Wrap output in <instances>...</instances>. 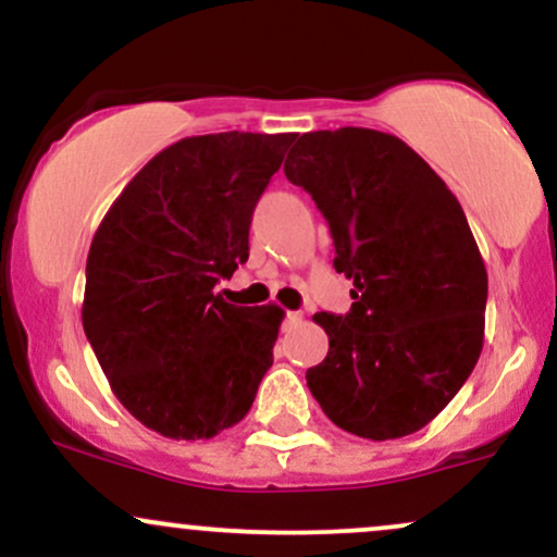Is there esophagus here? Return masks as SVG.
<instances>
[{"label": "esophagus", "instance_id": "esophagus-1", "mask_svg": "<svg viewBox=\"0 0 557 557\" xmlns=\"http://www.w3.org/2000/svg\"><path fill=\"white\" fill-rule=\"evenodd\" d=\"M301 320H304L301 311H288V314H285V322H288V325H298Z\"/></svg>", "mask_w": 557, "mask_h": 557}]
</instances>
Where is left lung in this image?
<instances>
[{"label": "left lung", "instance_id": "1", "mask_svg": "<svg viewBox=\"0 0 557 557\" xmlns=\"http://www.w3.org/2000/svg\"><path fill=\"white\" fill-rule=\"evenodd\" d=\"M285 176L327 219L351 311H320L330 348L307 386L354 436L386 442L431 423L484 346L486 267L462 206L399 137L344 126L293 145Z\"/></svg>", "mask_w": 557, "mask_h": 557}]
</instances>
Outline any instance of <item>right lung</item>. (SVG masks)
I'll use <instances>...</instances> for the list:
<instances>
[{
	"label": "right lung",
	"mask_w": 557,
	"mask_h": 557,
	"mask_svg": "<svg viewBox=\"0 0 557 557\" xmlns=\"http://www.w3.org/2000/svg\"><path fill=\"white\" fill-rule=\"evenodd\" d=\"M296 134L185 137L148 161L91 237L82 322L110 388L166 438L240 423L285 311L213 293L248 261L256 203Z\"/></svg>",
	"instance_id": "add662e5"
}]
</instances>
